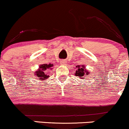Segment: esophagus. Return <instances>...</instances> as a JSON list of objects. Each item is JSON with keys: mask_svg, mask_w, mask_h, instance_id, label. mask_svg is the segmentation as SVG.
<instances>
[{"mask_svg": "<svg viewBox=\"0 0 129 129\" xmlns=\"http://www.w3.org/2000/svg\"><path fill=\"white\" fill-rule=\"evenodd\" d=\"M66 62H67V61H66V59H62V60L61 61V63L63 64H66Z\"/></svg>", "mask_w": 129, "mask_h": 129, "instance_id": "34e87169", "label": "esophagus"}]
</instances>
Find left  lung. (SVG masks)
I'll list each match as a JSON object with an SVG mask.
<instances>
[{"label":"left lung","mask_w":129,"mask_h":129,"mask_svg":"<svg viewBox=\"0 0 129 129\" xmlns=\"http://www.w3.org/2000/svg\"><path fill=\"white\" fill-rule=\"evenodd\" d=\"M89 73L88 71H86L84 68L83 66H81V67H80V66H78V68L76 71V73L75 74L76 76H80V78L83 79V78H85V76H86V75H88Z\"/></svg>","instance_id":"obj_1"}]
</instances>
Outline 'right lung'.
Instances as JSON below:
<instances>
[{
    "mask_svg": "<svg viewBox=\"0 0 129 129\" xmlns=\"http://www.w3.org/2000/svg\"><path fill=\"white\" fill-rule=\"evenodd\" d=\"M53 66V64H41L40 66V68L38 71L36 72L35 75L38 78V79L39 80H44L45 79L48 78L49 77V70H52L51 68Z\"/></svg>",
    "mask_w": 129,
    "mask_h": 129,
    "instance_id": "obj_1",
    "label": "right lung"
}]
</instances>
